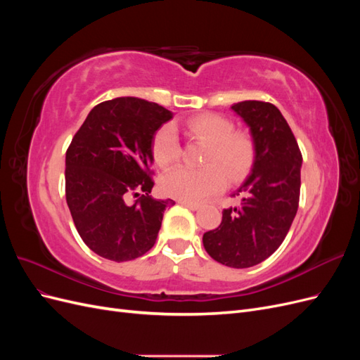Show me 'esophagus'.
<instances>
[{
	"label": "esophagus",
	"instance_id": "esophagus-1",
	"mask_svg": "<svg viewBox=\"0 0 360 360\" xmlns=\"http://www.w3.org/2000/svg\"><path fill=\"white\" fill-rule=\"evenodd\" d=\"M179 204H181V205H184V207H188V209H191V210H198V209H200V204H197V202H191V201H183V200H179Z\"/></svg>",
	"mask_w": 360,
	"mask_h": 360
}]
</instances>
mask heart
<instances>
[{
	"label": "heart",
	"mask_w": 360,
	"mask_h": 360,
	"mask_svg": "<svg viewBox=\"0 0 360 360\" xmlns=\"http://www.w3.org/2000/svg\"><path fill=\"white\" fill-rule=\"evenodd\" d=\"M192 135L209 144L202 163L204 168L174 167L160 177L163 193L183 201H200L221 192L231 183L240 181L249 172L255 158L254 139L246 130H233L230 120L216 114H201L188 120ZM155 160L167 167L180 156V143L176 129L162 126L153 143Z\"/></svg>",
	"instance_id": "1"
}]
</instances>
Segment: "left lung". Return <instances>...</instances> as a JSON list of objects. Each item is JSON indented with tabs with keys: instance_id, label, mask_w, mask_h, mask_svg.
I'll return each instance as SVG.
<instances>
[{
	"instance_id": "1",
	"label": "left lung",
	"mask_w": 360,
	"mask_h": 360,
	"mask_svg": "<svg viewBox=\"0 0 360 360\" xmlns=\"http://www.w3.org/2000/svg\"><path fill=\"white\" fill-rule=\"evenodd\" d=\"M231 110L249 127L255 158L248 179L231 195L240 202L222 212L221 225L204 233L202 243L217 263L246 269L269 258L284 242L299 207L302 153L275 105L245 101Z\"/></svg>"
}]
</instances>
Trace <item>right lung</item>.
Returning a JSON list of instances; mask_svg holds the SVG:
<instances>
[{"label": "right lung", "mask_w": 360, "mask_h": 360, "mask_svg": "<svg viewBox=\"0 0 360 360\" xmlns=\"http://www.w3.org/2000/svg\"><path fill=\"white\" fill-rule=\"evenodd\" d=\"M172 118L138 97L96 105L66 151V200L84 243L106 259L130 261L153 248L172 200L151 198L153 141Z\"/></svg>", "instance_id": "obj_1"}]
</instances>
